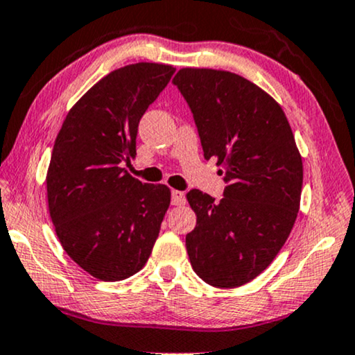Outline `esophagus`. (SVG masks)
<instances>
[{"label":"esophagus","instance_id":"34e87169","mask_svg":"<svg viewBox=\"0 0 355 355\" xmlns=\"http://www.w3.org/2000/svg\"><path fill=\"white\" fill-rule=\"evenodd\" d=\"M171 204L173 205H184L186 204V194L181 191H173L171 192Z\"/></svg>","mask_w":355,"mask_h":355}]
</instances>
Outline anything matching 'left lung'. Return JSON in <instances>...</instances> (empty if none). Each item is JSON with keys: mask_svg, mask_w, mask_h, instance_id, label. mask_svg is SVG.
<instances>
[{"mask_svg": "<svg viewBox=\"0 0 355 355\" xmlns=\"http://www.w3.org/2000/svg\"><path fill=\"white\" fill-rule=\"evenodd\" d=\"M194 114L205 159L225 171L223 199L187 192L197 223L186 234L192 269L211 287L245 285L269 268L295 223L302 155L284 109L236 73L181 68L173 80Z\"/></svg>", "mask_w": 355, "mask_h": 355, "instance_id": "left-lung-1", "label": "left lung"}]
</instances>
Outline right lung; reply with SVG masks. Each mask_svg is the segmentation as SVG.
Here are the masks:
<instances>
[{"label": "right lung", "instance_id": "right-lung-1", "mask_svg": "<svg viewBox=\"0 0 355 355\" xmlns=\"http://www.w3.org/2000/svg\"><path fill=\"white\" fill-rule=\"evenodd\" d=\"M174 73L164 63L110 71L67 114L47 169L49 214L63 250L93 277L117 282L148 261L171 191L145 184L135 158L138 122Z\"/></svg>", "mask_w": 355, "mask_h": 355}]
</instances>
